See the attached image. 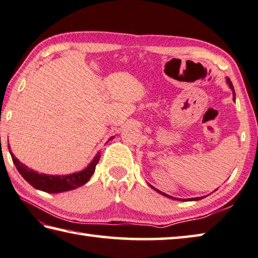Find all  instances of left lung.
Instances as JSON below:
<instances>
[{
    "label": "left lung",
    "mask_w": 258,
    "mask_h": 258,
    "mask_svg": "<svg viewBox=\"0 0 258 258\" xmlns=\"http://www.w3.org/2000/svg\"><path fill=\"white\" fill-rule=\"evenodd\" d=\"M226 80H227V84H228V86H229V88L233 90V95H234V99H235V90H234V86H233V84H231V82H230V79L227 77L226 78ZM149 185L151 186V188L152 189H154L156 192H159V194H161V195H163L164 197H166V198H170V199H174V200H181V201H198V200H200V199H203V198H205V197H197V198H190V199H179V198H174V197H171V196H169V195H166V194H164V192H161L160 190H158V189H155L154 186H152L151 185L150 183H149ZM217 190V189H216Z\"/></svg>",
    "instance_id": "1"
}]
</instances>
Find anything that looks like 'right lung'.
I'll return each mask as SVG.
<instances>
[{
    "label": "right lung",
    "instance_id": "obj_1",
    "mask_svg": "<svg viewBox=\"0 0 258 258\" xmlns=\"http://www.w3.org/2000/svg\"><path fill=\"white\" fill-rule=\"evenodd\" d=\"M114 136L109 138L108 141L113 140ZM9 146L10 154L12 156L13 163L17 166L19 173L21 174L24 180H27L28 182L31 184L33 188L44 191V192L48 194H59V192H64V191L74 190L77 189L79 186L84 185L86 182H88L90 176L93 175L95 172V168L97 165L99 158H100V152L95 155L92 162H90L86 168L79 172L70 173V174H64V175H52V174H44V173H39L37 171L30 169L29 166L23 164L22 162L15 158L14 154L11 152V148Z\"/></svg>",
    "mask_w": 258,
    "mask_h": 258
}]
</instances>
